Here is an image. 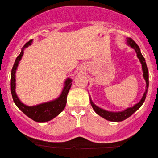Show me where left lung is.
Returning <instances> with one entry per match:
<instances>
[{
	"label": "left lung",
	"instance_id": "1",
	"mask_svg": "<svg viewBox=\"0 0 158 158\" xmlns=\"http://www.w3.org/2000/svg\"><path fill=\"white\" fill-rule=\"evenodd\" d=\"M127 43L130 46L131 48H133L136 52V54H137V57L139 59V61H140L141 64L142 65V70L143 73H144V78L146 81V91L144 92V95L142 98V99L140 100V102L139 103H137L135 104V105L133 106V107H129L128 109H126V110L122 112H109L106 111V110H104L102 108L99 107L97 105H95L93 103V102L91 101V99H90V102H91V104L93 107V109L97 113L100 115L102 118H104V119L110 120V121H113V122H120V121H123V120L127 119V118H129L131 115H132L137 110H139L140 108V106L142 105L143 103L144 102V100L146 99L147 97V89H148L149 87V72H148V69H147V64L146 61H145V59L144 58V56H142V53H141L140 48L138 45H137L134 40H132V38H127Z\"/></svg>",
	"mask_w": 158,
	"mask_h": 158
}]
</instances>
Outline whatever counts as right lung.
Wrapping results in <instances>:
<instances>
[{"mask_svg": "<svg viewBox=\"0 0 158 158\" xmlns=\"http://www.w3.org/2000/svg\"><path fill=\"white\" fill-rule=\"evenodd\" d=\"M32 40H30L27 43H26L22 48V52L20 54L16 57L15 62H14L13 68L11 69V91L12 98H13L14 102L15 103L19 109L23 112L27 116L29 117L32 120H35L36 122H47L49 120H52L55 117H56L64 109L67 103V94L70 89L72 85V80L70 78H67L65 81V85L63 89V91L61 92V95L56 99L53 100V101L46 102L38 104L35 106H27L23 103H22L21 101L17 97V95L16 94L15 88H16V79L15 74L16 70L17 68L18 64H19V61L21 60L22 56H23L24 49L28 47L32 44Z\"/></svg>", "mask_w": 158, "mask_h": 158, "instance_id": "obj_1", "label": "right lung"}]
</instances>
